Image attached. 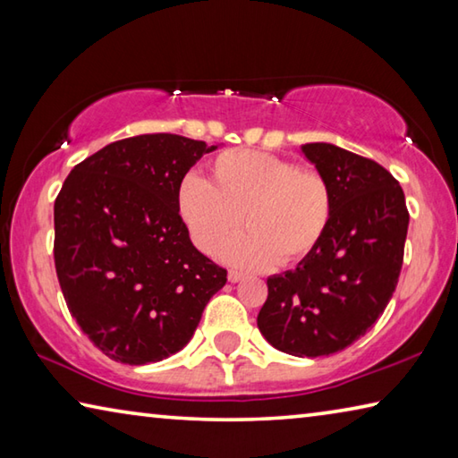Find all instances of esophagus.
Here are the masks:
<instances>
[{
    "label": "esophagus",
    "mask_w": 458,
    "mask_h": 458,
    "mask_svg": "<svg viewBox=\"0 0 458 458\" xmlns=\"http://www.w3.org/2000/svg\"><path fill=\"white\" fill-rule=\"evenodd\" d=\"M242 278H244V275L240 273V270H230V273H228L230 283H238V281H242Z\"/></svg>",
    "instance_id": "1"
}]
</instances>
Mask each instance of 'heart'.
Returning a JSON list of instances; mask_svg holds the SVG:
<instances>
[{
  "label": "heart",
  "mask_w": 458,
  "mask_h": 458,
  "mask_svg": "<svg viewBox=\"0 0 458 458\" xmlns=\"http://www.w3.org/2000/svg\"><path fill=\"white\" fill-rule=\"evenodd\" d=\"M177 210L204 252H214L242 222L246 232L222 248V257L238 267L265 268L293 265L319 246L333 196L315 169L270 153L232 149L212 161L210 183L183 177Z\"/></svg>",
  "instance_id": "obj_1"
}]
</instances>
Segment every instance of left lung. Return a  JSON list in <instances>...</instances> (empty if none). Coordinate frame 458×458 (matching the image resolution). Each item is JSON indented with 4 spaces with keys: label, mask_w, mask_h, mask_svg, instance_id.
I'll return each instance as SVG.
<instances>
[{
    "label": "left lung",
    "mask_w": 458,
    "mask_h": 458,
    "mask_svg": "<svg viewBox=\"0 0 458 458\" xmlns=\"http://www.w3.org/2000/svg\"><path fill=\"white\" fill-rule=\"evenodd\" d=\"M303 153L329 183L331 222L297 268L268 278L257 323L278 352L321 358L366 335L390 303L410 216L400 183L374 159L331 143Z\"/></svg>",
    "instance_id": "8db88e82"
}]
</instances>
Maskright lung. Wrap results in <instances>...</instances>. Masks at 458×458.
I'll use <instances>...</instances> for the list:
<instances>
[{
    "label": "right lung",
    "instance_id": "1",
    "mask_svg": "<svg viewBox=\"0 0 458 458\" xmlns=\"http://www.w3.org/2000/svg\"><path fill=\"white\" fill-rule=\"evenodd\" d=\"M204 141L121 139L90 155L54 201V265L68 311L106 358L143 366L188 345L226 268L191 244L177 188Z\"/></svg>",
    "mask_w": 458,
    "mask_h": 458
}]
</instances>
